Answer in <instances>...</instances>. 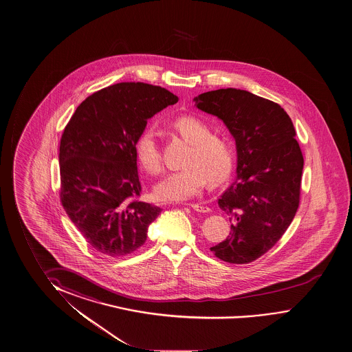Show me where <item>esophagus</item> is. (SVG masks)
<instances>
[{
	"instance_id": "34e87169",
	"label": "esophagus",
	"mask_w": 352,
	"mask_h": 352,
	"mask_svg": "<svg viewBox=\"0 0 352 352\" xmlns=\"http://www.w3.org/2000/svg\"><path fill=\"white\" fill-rule=\"evenodd\" d=\"M193 210L198 211V212H209L210 211V208H208V206H204V205L200 204H188Z\"/></svg>"
}]
</instances>
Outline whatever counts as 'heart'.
<instances>
[{
  "instance_id": "heart-1",
  "label": "heart",
  "mask_w": 352,
  "mask_h": 352,
  "mask_svg": "<svg viewBox=\"0 0 352 352\" xmlns=\"http://www.w3.org/2000/svg\"><path fill=\"white\" fill-rule=\"evenodd\" d=\"M170 127L189 144L181 168L166 175L154 187V197L160 201H182L199 195L209 181L211 186L223 184L233 168L234 154L227 137L216 135L210 126L195 116H181ZM136 157L146 171H162V159L155 133L146 129L137 138Z\"/></svg>"
}]
</instances>
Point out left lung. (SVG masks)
I'll use <instances>...</instances> for the list:
<instances>
[{
    "label": "left lung",
    "mask_w": 352,
    "mask_h": 352,
    "mask_svg": "<svg viewBox=\"0 0 352 352\" xmlns=\"http://www.w3.org/2000/svg\"><path fill=\"white\" fill-rule=\"evenodd\" d=\"M195 100L225 122L238 155L236 182L217 201L231 233L210 250L226 263H252L274 247L299 208L304 157L293 121L280 105L244 89L209 91Z\"/></svg>",
    "instance_id": "8db88e82"
}]
</instances>
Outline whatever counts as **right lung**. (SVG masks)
<instances>
[{
	"instance_id": "obj_1",
	"label": "right lung",
	"mask_w": 352,
	"mask_h": 352,
	"mask_svg": "<svg viewBox=\"0 0 352 352\" xmlns=\"http://www.w3.org/2000/svg\"><path fill=\"white\" fill-rule=\"evenodd\" d=\"M177 100L160 86L111 85L89 96L64 129L60 203L89 245L103 255L136 252L162 211L138 199L135 146L148 119Z\"/></svg>"
}]
</instances>
